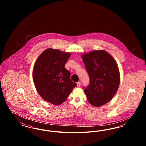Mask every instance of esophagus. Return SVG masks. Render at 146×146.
<instances>
[{"label":"esophagus","mask_w":146,"mask_h":146,"mask_svg":"<svg viewBox=\"0 0 146 146\" xmlns=\"http://www.w3.org/2000/svg\"><path fill=\"white\" fill-rule=\"evenodd\" d=\"M80 85H81V83L80 82H78L77 83V86L78 87H79L80 86Z\"/></svg>","instance_id":"obj_1"}]
</instances>
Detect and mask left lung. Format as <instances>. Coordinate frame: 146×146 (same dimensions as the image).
<instances>
[{
	"label": "left lung",
	"mask_w": 146,
	"mask_h": 146,
	"mask_svg": "<svg viewBox=\"0 0 146 146\" xmlns=\"http://www.w3.org/2000/svg\"><path fill=\"white\" fill-rule=\"evenodd\" d=\"M90 83L84 89L89 103L100 107L108 103L118 90L120 74L117 64L104 50H95L82 56Z\"/></svg>",
	"instance_id": "8db88e82"
}]
</instances>
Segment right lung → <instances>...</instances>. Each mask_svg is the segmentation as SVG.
I'll return each instance as SVG.
<instances>
[{
    "label": "right lung",
    "instance_id": "1",
    "mask_svg": "<svg viewBox=\"0 0 146 146\" xmlns=\"http://www.w3.org/2000/svg\"><path fill=\"white\" fill-rule=\"evenodd\" d=\"M70 56L69 52L49 48L35 63L33 79L35 88L44 100L52 104H62L76 86L64 67Z\"/></svg>",
    "mask_w": 146,
    "mask_h": 146
}]
</instances>
